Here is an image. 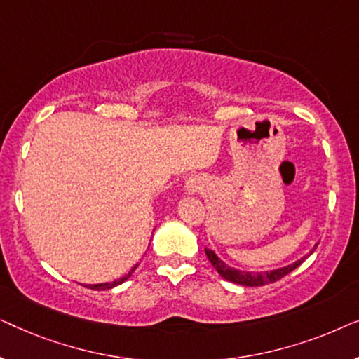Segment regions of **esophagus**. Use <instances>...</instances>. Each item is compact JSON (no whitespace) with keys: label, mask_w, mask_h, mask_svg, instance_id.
<instances>
[{"label":"esophagus","mask_w":359,"mask_h":359,"mask_svg":"<svg viewBox=\"0 0 359 359\" xmlns=\"http://www.w3.org/2000/svg\"><path fill=\"white\" fill-rule=\"evenodd\" d=\"M188 191H191V193H194V191H196V184H193V181L188 183Z\"/></svg>","instance_id":"34e87169"}]
</instances>
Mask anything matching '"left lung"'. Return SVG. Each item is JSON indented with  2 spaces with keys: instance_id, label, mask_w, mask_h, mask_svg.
Returning a JSON list of instances; mask_svg holds the SVG:
<instances>
[{
  "instance_id": "obj_1",
  "label": "left lung",
  "mask_w": 359,
  "mask_h": 359,
  "mask_svg": "<svg viewBox=\"0 0 359 359\" xmlns=\"http://www.w3.org/2000/svg\"><path fill=\"white\" fill-rule=\"evenodd\" d=\"M312 253V252H311ZM205 255H208L209 262L212 263V266L217 269V273L220 276L227 279L230 283H235V284H242V286H264V284H269V283H276L279 279L286 276L291 271H294L299 264H301L304 259H299V262L289 264L286 268H281V269H274V271H266V273H250V271H238V269H233L225 264L222 259H220L217 255H215L212 250H208L205 248Z\"/></svg>"
}]
</instances>
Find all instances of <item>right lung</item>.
I'll return each instance as SVG.
<instances>
[{
    "label": "right lung",
    "mask_w": 359,
    "mask_h": 359,
    "mask_svg": "<svg viewBox=\"0 0 359 359\" xmlns=\"http://www.w3.org/2000/svg\"><path fill=\"white\" fill-rule=\"evenodd\" d=\"M135 268L137 266H134L130 269L129 273L126 274L124 278H121V279H117V281H112V283H104V284H90V289H95V291H104V289H111V287H114V286H117V284H121V283H124V281H127V279H129L130 276H132V273L135 271Z\"/></svg>",
    "instance_id": "1"
}]
</instances>
